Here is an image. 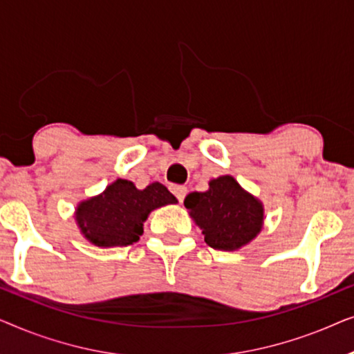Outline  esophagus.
Here are the masks:
<instances>
[{
  "label": "esophagus",
  "mask_w": 354,
  "mask_h": 354,
  "mask_svg": "<svg viewBox=\"0 0 354 354\" xmlns=\"http://www.w3.org/2000/svg\"><path fill=\"white\" fill-rule=\"evenodd\" d=\"M187 187H183V185H174L172 187V193L174 195H176V198L178 201H183V198H185V195H187Z\"/></svg>",
  "instance_id": "obj_1"
}]
</instances>
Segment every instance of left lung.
<instances>
[{"label":"left lung","mask_w":354,"mask_h":354,"mask_svg":"<svg viewBox=\"0 0 354 354\" xmlns=\"http://www.w3.org/2000/svg\"><path fill=\"white\" fill-rule=\"evenodd\" d=\"M183 205L203 230L206 243L214 250H240L263 229V203L243 190L232 176L212 178L209 190L190 193Z\"/></svg>","instance_id":"8db88e82"}]
</instances>
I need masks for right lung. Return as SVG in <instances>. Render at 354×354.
I'll list each match as a JSON object with an SVG mask.
<instances>
[{"mask_svg": "<svg viewBox=\"0 0 354 354\" xmlns=\"http://www.w3.org/2000/svg\"><path fill=\"white\" fill-rule=\"evenodd\" d=\"M176 203L177 198L162 183L138 190L133 182L118 178L98 196L79 203L75 221L90 243L101 248L127 246L140 240L149 212Z\"/></svg>", "mask_w": 354, "mask_h": 354, "instance_id": "1", "label": "right lung"}]
</instances>
